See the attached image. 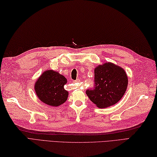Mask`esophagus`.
I'll use <instances>...</instances> for the list:
<instances>
[{
    "label": "esophagus",
    "instance_id": "esophagus-1",
    "mask_svg": "<svg viewBox=\"0 0 157 157\" xmlns=\"http://www.w3.org/2000/svg\"><path fill=\"white\" fill-rule=\"evenodd\" d=\"M79 81H80V80H79V79H76V80H75V81H73V83H78V82H79Z\"/></svg>",
    "mask_w": 157,
    "mask_h": 157
}]
</instances>
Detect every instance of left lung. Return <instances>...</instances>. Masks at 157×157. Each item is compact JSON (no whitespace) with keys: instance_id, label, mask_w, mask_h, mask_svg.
Instances as JSON below:
<instances>
[{"instance_id":"obj_1","label":"left lung","mask_w":157,"mask_h":157,"mask_svg":"<svg viewBox=\"0 0 157 157\" xmlns=\"http://www.w3.org/2000/svg\"><path fill=\"white\" fill-rule=\"evenodd\" d=\"M128 85V78L125 70L107 62L95 67L94 90H88L86 93L96 106L105 109L121 99Z\"/></svg>"}]
</instances>
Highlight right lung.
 Here are the masks:
<instances>
[{
	"label": "right lung",
	"instance_id": "add662e5",
	"mask_svg": "<svg viewBox=\"0 0 157 157\" xmlns=\"http://www.w3.org/2000/svg\"><path fill=\"white\" fill-rule=\"evenodd\" d=\"M67 82L65 77L59 72L46 70L36 81L34 90L42 102L51 106H59L68 98L69 92L64 88Z\"/></svg>",
	"mask_w": 157,
	"mask_h": 157
}]
</instances>
